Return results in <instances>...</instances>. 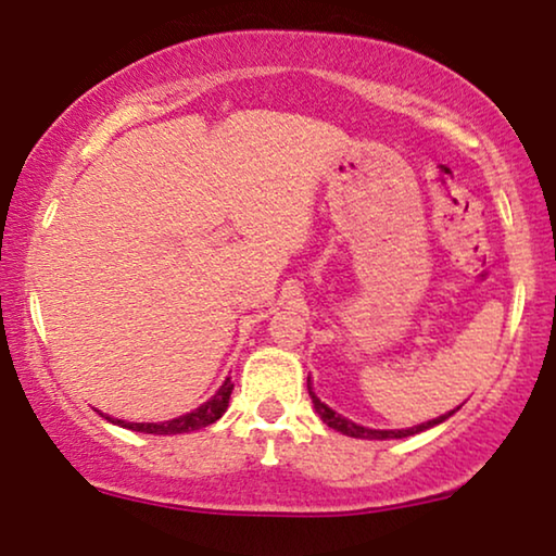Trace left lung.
<instances>
[{"mask_svg":"<svg viewBox=\"0 0 556 556\" xmlns=\"http://www.w3.org/2000/svg\"><path fill=\"white\" fill-rule=\"evenodd\" d=\"M306 388H309V380H306ZM309 395H312V403H315L317 414L323 416V421L328 424L330 429H336V432L349 434V437H358V440H401V437L419 434V432H424V429L434 427V424H442V421L447 419V416H453V414H455V410H450V414L440 416V419H432V421L419 424V427H410V429H367V427H358V424H354V421L343 419V416H338L336 410L325 406V403L319 401V397H317L315 393H312V390H309Z\"/></svg>","mask_w":556,"mask_h":556,"instance_id":"8db88e82","label":"left lung"}]
</instances>
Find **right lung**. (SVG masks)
<instances>
[{
  "mask_svg": "<svg viewBox=\"0 0 556 556\" xmlns=\"http://www.w3.org/2000/svg\"><path fill=\"white\" fill-rule=\"evenodd\" d=\"M231 390H233L231 380H226L224 384H220L218 393H215L207 403H202L200 408H194L192 414H185V416H179V419L163 421V424H129V421H122V419H109V416H106V419L111 424H119V427H124V429H132V432H146V434L194 432V429L211 427L213 421H218L220 416H224V410L228 408V397H231Z\"/></svg>",
  "mask_w": 556,
  "mask_h": 556,
  "instance_id": "obj_1",
  "label": "right lung"
}]
</instances>
